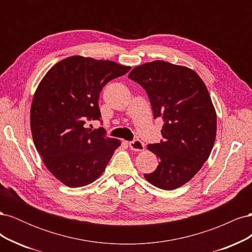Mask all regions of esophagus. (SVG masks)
<instances>
[{
	"instance_id": "34e87169",
	"label": "esophagus",
	"mask_w": 252,
	"mask_h": 252,
	"mask_svg": "<svg viewBox=\"0 0 252 252\" xmlns=\"http://www.w3.org/2000/svg\"><path fill=\"white\" fill-rule=\"evenodd\" d=\"M129 147H130L131 150H134V151H143L145 148V145L140 140H134V141L129 142Z\"/></svg>"
}]
</instances>
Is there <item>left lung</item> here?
Instances as JSON below:
<instances>
[{
  "label": "left lung",
  "mask_w": 252,
  "mask_h": 252,
  "mask_svg": "<svg viewBox=\"0 0 252 252\" xmlns=\"http://www.w3.org/2000/svg\"><path fill=\"white\" fill-rule=\"evenodd\" d=\"M128 78L147 93L155 119L164 120L163 141L147 146L159 163L144 177L158 188L177 189L199 172L216 141L217 113L207 87L194 70L159 60L133 68Z\"/></svg>",
  "instance_id": "left-lung-1"
}]
</instances>
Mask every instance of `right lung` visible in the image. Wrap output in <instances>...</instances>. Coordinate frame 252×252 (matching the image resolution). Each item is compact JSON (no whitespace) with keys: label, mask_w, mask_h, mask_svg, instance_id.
Listing matches in <instances>:
<instances>
[{"label":"right lung","mask_w":252,"mask_h":252,"mask_svg":"<svg viewBox=\"0 0 252 252\" xmlns=\"http://www.w3.org/2000/svg\"><path fill=\"white\" fill-rule=\"evenodd\" d=\"M129 70L112 61L72 56L52 66L40 82L30 108L32 139L44 165L64 185L94 182L121 146L102 127L91 130L85 124L101 118L103 87Z\"/></svg>","instance_id":"obj_1"}]
</instances>
